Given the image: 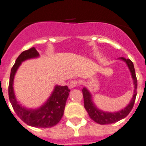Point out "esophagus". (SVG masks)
Returning a JSON list of instances; mask_svg holds the SVG:
<instances>
[{"label": "esophagus", "instance_id": "34e87169", "mask_svg": "<svg viewBox=\"0 0 146 146\" xmlns=\"http://www.w3.org/2000/svg\"><path fill=\"white\" fill-rule=\"evenodd\" d=\"M78 85H79V82L78 80H72L68 83V86L70 88H74V87L78 86Z\"/></svg>", "mask_w": 146, "mask_h": 146}]
</instances>
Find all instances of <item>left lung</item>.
<instances>
[{
	"mask_svg": "<svg viewBox=\"0 0 146 146\" xmlns=\"http://www.w3.org/2000/svg\"><path fill=\"white\" fill-rule=\"evenodd\" d=\"M123 60H124L127 63L131 72L132 75L133 80H134V94L133 96L132 100H131L128 106H126L124 109L119 111L118 112H114V113H109V112H104L99 110L95 107L94 103L92 100V95L89 93L88 90L86 88H83L82 92H83V100H84V107L86 110L88 112V115L92 119H93L94 122L99 123L100 125H106V124H111L116 122L119 121L120 119L125 118L128 114L130 113L131 109H133L134 102H135L136 96H137V80L136 77L135 69H134V64L132 61L130 59H126V58H120Z\"/></svg>",
	"mask_w": 146,
	"mask_h": 146,
	"instance_id": "1",
	"label": "left lung"
}]
</instances>
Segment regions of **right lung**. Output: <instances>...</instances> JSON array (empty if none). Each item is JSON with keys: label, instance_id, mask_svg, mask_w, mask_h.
<instances>
[{"label": "right lung", "instance_id": "add662e5", "mask_svg": "<svg viewBox=\"0 0 146 146\" xmlns=\"http://www.w3.org/2000/svg\"><path fill=\"white\" fill-rule=\"evenodd\" d=\"M39 56L35 47L23 51L17 58L15 63L11 69L9 83V98L14 111L17 117L27 125L36 128H51L57 125L64 113L66 102L70 90L68 86H56L54 90L48 101L40 109L29 110L17 103L13 91V80L17 68L25 60L36 58Z\"/></svg>", "mask_w": 146, "mask_h": 146}]
</instances>
